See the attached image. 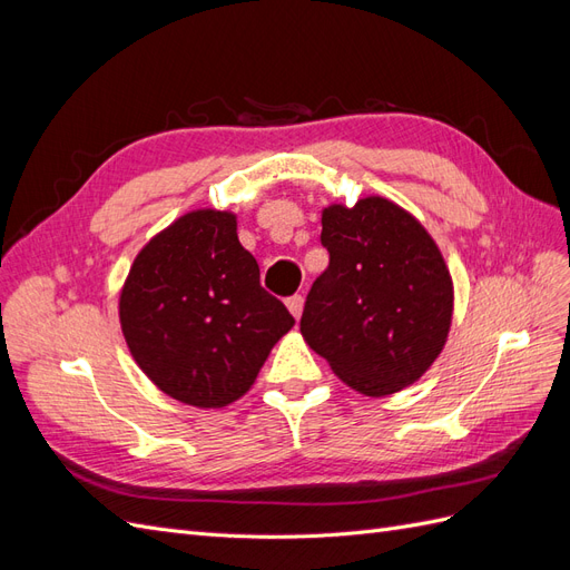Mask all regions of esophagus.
I'll list each match as a JSON object with an SVG mask.
<instances>
[{
	"instance_id": "1",
	"label": "esophagus",
	"mask_w": 570,
	"mask_h": 570,
	"mask_svg": "<svg viewBox=\"0 0 570 570\" xmlns=\"http://www.w3.org/2000/svg\"><path fill=\"white\" fill-rule=\"evenodd\" d=\"M287 308H289V314L299 321L302 308H304V297H302V295H292V297L287 299Z\"/></svg>"
}]
</instances>
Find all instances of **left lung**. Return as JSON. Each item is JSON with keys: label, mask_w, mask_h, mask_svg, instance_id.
<instances>
[{"label": "left lung", "mask_w": 570, "mask_h": 570, "mask_svg": "<svg viewBox=\"0 0 570 570\" xmlns=\"http://www.w3.org/2000/svg\"><path fill=\"white\" fill-rule=\"evenodd\" d=\"M321 223L331 264L308 289L299 331L352 390L400 392L450 335V268L421 223L385 197L331 204Z\"/></svg>", "instance_id": "8db88e82"}]
</instances>
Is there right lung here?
Masks as SVG:
<instances>
[{"instance_id": "obj_1", "label": "right lung", "mask_w": 570, "mask_h": 570, "mask_svg": "<svg viewBox=\"0 0 570 570\" xmlns=\"http://www.w3.org/2000/svg\"><path fill=\"white\" fill-rule=\"evenodd\" d=\"M120 331L149 381L183 404L220 409L256 381L295 318L258 283L230 212L197 209L135 256Z\"/></svg>"}]
</instances>
